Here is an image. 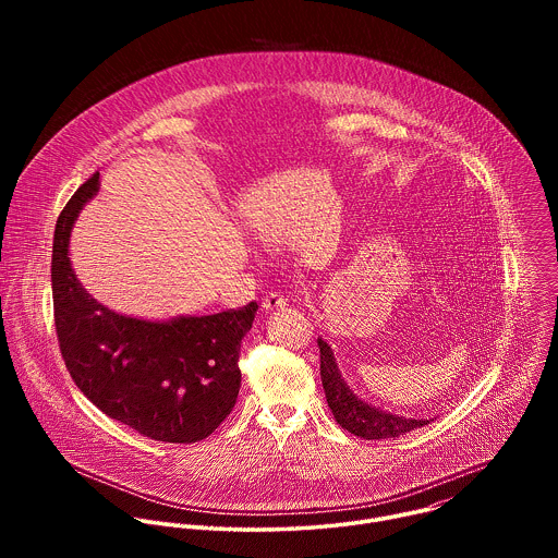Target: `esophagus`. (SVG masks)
<instances>
[{
	"mask_svg": "<svg viewBox=\"0 0 558 558\" xmlns=\"http://www.w3.org/2000/svg\"><path fill=\"white\" fill-rule=\"evenodd\" d=\"M287 306V298L282 291H269L263 295V308L265 311H274V308H282Z\"/></svg>",
	"mask_w": 558,
	"mask_h": 558,
	"instance_id": "1",
	"label": "esophagus"
}]
</instances>
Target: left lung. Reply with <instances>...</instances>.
Masks as SVG:
<instances>
[{
	"instance_id": "obj_1",
	"label": "left lung",
	"mask_w": 558,
	"mask_h": 558,
	"mask_svg": "<svg viewBox=\"0 0 558 558\" xmlns=\"http://www.w3.org/2000/svg\"><path fill=\"white\" fill-rule=\"evenodd\" d=\"M317 347H320V377L327 395V404L336 422L344 430L364 439H388L397 435H407L428 424V420H404L357 400L336 366L331 347L323 338L317 340Z\"/></svg>"
}]
</instances>
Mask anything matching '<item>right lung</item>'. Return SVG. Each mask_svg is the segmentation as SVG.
Masks as SVG:
<instances>
[{
	"label": "right lung",
	"instance_id": "add662e5",
	"mask_svg": "<svg viewBox=\"0 0 558 558\" xmlns=\"http://www.w3.org/2000/svg\"><path fill=\"white\" fill-rule=\"evenodd\" d=\"M97 190L99 172L72 194L54 227L52 304L65 368L101 413L138 435L166 444L201 441L235 404L241 342L258 304L147 323L97 302L68 258L72 222Z\"/></svg>",
	"mask_w": 558,
	"mask_h": 558
}]
</instances>
